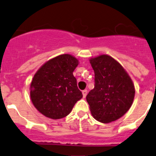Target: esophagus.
I'll return each mask as SVG.
<instances>
[{
    "label": "esophagus",
    "instance_id": "1",
    "mask_svg": "<svg viewBox=\"0 0 156 156\" xmlns=\"http://www.w3.org/2000/svg\"><path fill=\"white\" fill-rule=\"evenodd\" d=\"M82 95H83L84 98L86 97V95H87V90H86V89H85V90H83V91H82Z\"/></svg>",
    "mask_w": 156,
    "mask_h": 156
}]
</instances>
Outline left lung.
<instances>
[{"mask_svg": "<svg viewBox=\"0 0 156 156\" xmlns=\"http://www.w3.org/2000/svg\"><path fill=\"white\" fill-rule=\"evenodd\" d=\"M90 63L95 73V84L86 101L92 115L103 123L115 121L132 105L133 83L122 65L109 55L92 58Z\"/></svg>", "mask_w": 156, "mask_h": 156, "instance_id": "1", "label": "left lung"}]
</instances>
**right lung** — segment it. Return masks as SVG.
<instances>
[{
	"mask_svg": "<svg viewBox=\"0 0 156 156\" xmlns=\"http://www.w3.org/2000/svg\"><path fill=\"white\" fill-rule=\"evenodd\" d=\"M78 60L69 54L58 55L37 70L30 84V98L46 117L59 119L68 115L82 93L73 75Z\"/></svg>",
	"mask_w": 156,
	"mask_h": 156,
	"instance_id": "right-lung-1",
	"label": "right lung"
}]
</instances>
